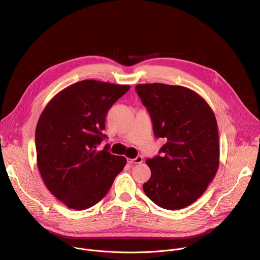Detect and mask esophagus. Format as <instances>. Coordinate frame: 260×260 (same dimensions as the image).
Segmentation results:
<instances>
[{
  "mask_svg": "<svg viewBox=\"0 0 260 260\" xmlns=\"http://www.w3.org/2000/svg\"><path fill=\"white\" fill-rule=\"evenodd\" d=\"M142 161H143V158L141 157V155H138V157H136L135 159H127V162L131 165H133V164H140V163H142Z\"/></svg>",
  "mask_w": 260,
  "mask_h": 260,
  "instance_id": "esophagus-1",
  "label": "esophagus"
}]
</instances>
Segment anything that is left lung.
<instances>
[{
  "instance_id": "8db88e82",
  "label": "left lung",
  "mask_w": 260,
  "mask_h": 260,
  "mask_svg": "<svg viewBox=\"0 0 260 260\" xmlns=\"http://www.w3.org/2000/svg\"><path fill=\"white\" fill-rule=\"evenodd\" d=\"M152 121L155 138L166 143L146 161L150 179L145 194L161 208L178 210L196 202L219 164L215 116L200 95L180 85L138 84L135 88Z\"/></svg>"
}]
</instances>
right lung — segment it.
Segmentation results:
<instances>
[{"label": "right lung", "instance_id": "right-lung-1", "mask_svg": "<svg viewBox=\"0 0 260 260\" xmlns=\"http://www.w3.org/2000/svg\"><path fill=\"white\" fill-rule=\"evenodd\" d=\"M129 90L97 80H82L59 92L43 111L36 131L38 167L49 191L67 207L84 210L108 193L126 164L106 145V116Z\"/></svg>", "mask_w": 260, "mask_h": 260}]
</instances>
